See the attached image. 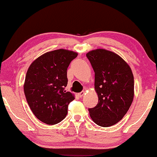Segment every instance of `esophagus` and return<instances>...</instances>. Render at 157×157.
<instances>
[{
	"instance_id": "obj_1",
	"label": "esophagus",
	"mask_w": 157,
	"mask_h": 157,
	"mask_svg": "<svg viewBox=\"0 0 157 157\" xmlns=\"http://www.w3.org/2000/svg\"><path fill=\"white\" fill-rule=\"evenodd\" d=\"M84 94H85V91H81L80 93H79V94H78V95H79V97H80L81 98V97H83Z\"/></svg>"
}]
</instances>
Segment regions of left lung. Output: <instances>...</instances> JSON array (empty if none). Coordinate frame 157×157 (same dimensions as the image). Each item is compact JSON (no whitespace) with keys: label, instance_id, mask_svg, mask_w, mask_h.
Returning a JSON list of instances; mask_svg holds the SVG:
<instances>
[{"label":"left lung","instance_id":"1","mask_svg":"<svg viewBox=\"0 0 157 157\" xmlns=\"http://www.w3.org/2000/svg\"><path fill=\"white\" fill-rule=\"evenodd\" d=\"M95 73L99 101L89 108L90 118L100 126L116 124L129 110L134 98V77L129 66L119 56L97 49L86 54Z\"/></svg>","mask_w":157,"mask_h":157}]
</instances>
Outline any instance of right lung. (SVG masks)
Masks as SVG:
<instances>
[{"mask_svg": "<svg viewBox=\"0 0 157 157\" xmlns=\"http://www.w3.org/2000/svg\"><path fill=\"white\" fill-rule=\"evenodd\" d=\"M77 52L63 49L48 52L36 59L28 68L24 93L34 116L49 125L65 118L69 104L75 99L66 91L67 68Z\"/></svg>", "mask_w": 157, "mask_h": 157, "instance_id": "add662e5", "label": "right lung"}]
</instances>
